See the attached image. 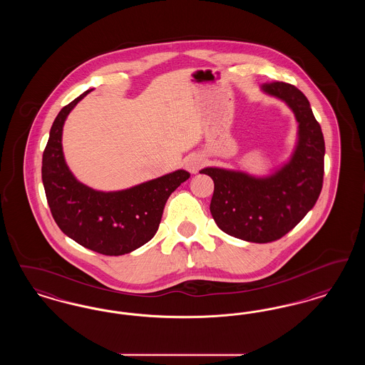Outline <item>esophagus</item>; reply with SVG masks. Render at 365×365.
I'll return each instance as SVG.
<instances>
[{
    "label": "esophagus",
    "instance_id": "34e87169",
    "mask_svg": "<svg viewBox=\"0 0 365 365\" xmlns=\"http://www.w3.org/2000/svg\"><path fill=\"white\" fill-rule=\"evenodd\" d=\"M186 170L191 173V174H195L198 173V170L202 167V158L198 156H192L190 158L186 160V164H185Z\"/></svg>",
    "mask_w": 365,
    "mask_h": 365
}]
</instances>
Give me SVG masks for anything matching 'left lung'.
I'll return each mask as SVG.
<instances>
[{"instance_id":"8db88e82","label":"left lung","mask_w":365,"mask_h":365,"mask_svg":"<svg viewBox=\"0 0 365 365\" xmlns=\"http://www.w3.org/2000/svg\"><path fill=\"white\" fill-rule=\"evenodd\" d=\"M262 90L289 105L299 123L289 164L262 179L222 168L201 171L215 183L209 209L217 227L255 243L280 240L313 208L323 187L326 152L320 124L301 90L284 82H267Z\"/></svg>"}]
</instances>
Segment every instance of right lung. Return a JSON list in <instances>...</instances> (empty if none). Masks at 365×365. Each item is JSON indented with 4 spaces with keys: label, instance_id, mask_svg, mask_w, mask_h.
<instances>
[{
    "label": "right lung",
    "instance_id": "right-lung-1",
    "mask_svg": "<svg viewBox=\"0 0 365 365\" xmlns=\"http://www.w3.org/2000/svg\"><path fill=\"white\" fill-rule=\"evenodd\" d=\"M90 90L66 105L51 128L42 156V182L53 219L75 242L105 256H120L149 242L168 197L190 174L179 170L127 190L96 191L71 174L61 148L63 124Z\"/></svg>",
    "mask_w": 365,
    "mask_h": 365
}]
</instances>
